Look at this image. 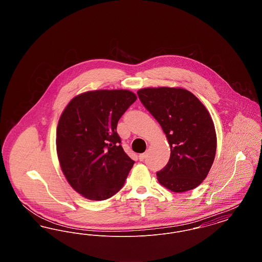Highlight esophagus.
<instances>
[{"label":"esophagus","instance_id":"34e87169","mask_svg":"<svg viewBox=\"0 0 262 262\" xmlns=\"http://www.w3.org/2000/svg\"><path fill=\"white\" fill-rule=\"evenodd\" d=\"M146 155H147V153L146 152H144V153H141V154H139V156H138V158H139V160L140 161H143L145 158H146Z\"/></svg>","mask_w":262,"mask_h":262}]
</instances>
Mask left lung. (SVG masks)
<instances>
[{"label": "left lung", "instance_id": "1", "mask_svg": "<svg viewBox=\"0 0 262 262\" xmlns=\"http://www.w3.org/2000/svg\"><path fill=\"white\" fill-rule=\"evenodd\" d=\"M137 95L161 125L171 148L169 162L156 174L158 182L174 192L199 187L210 171L217 147L205 106L184 88H142Z\"/></svg>", "mask_w": 262, "mask_h": 262}]
</instances>
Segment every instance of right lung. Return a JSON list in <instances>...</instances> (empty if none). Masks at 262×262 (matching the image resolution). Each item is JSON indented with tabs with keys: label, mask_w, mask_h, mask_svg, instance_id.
I'll return each mask as SVG.
<instances>
[{
	"label": "right lung",
	"mask_w": 262,
	"mask_h": 262,
	"mask_svg": "<svg viewBox=\"0 0 262 262\" xmlns=\"http://www.w3.org/2000/svg\"><path fill=\"white\" fill-rule=\"evenodd\" d=\"M136 100L129 90H93L74 97L62 111L57 154L67 181L83 198L108 200L124 186L135 161L121 145L117 125Z\"/></svg>",
	"instance_id": "add662e5"
}]
</instances>
